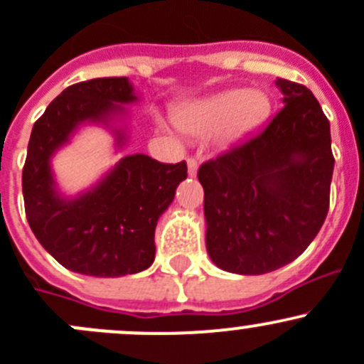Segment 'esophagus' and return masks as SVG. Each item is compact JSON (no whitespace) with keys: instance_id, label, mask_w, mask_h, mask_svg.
I'll return each mask as SVG.
<instances>
[{"instance_id":"34e87169","label":"esophagus","mask_w":364,"mask_h":364,"mask_svg":"<svg viewBox=\"0 0 364 364\" xmlns=\"http://www.w3.org/2000/svg\"><path fill=\"white\" fill-rule=\"evenodd\" d=\"M198 171V159L196 157H189L187 159V173H189V177H194Z\"/></svg>"}]
</instances>
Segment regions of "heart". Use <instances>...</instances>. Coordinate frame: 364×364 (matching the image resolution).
<instances>
[{
  "mask_svg": "<svg viewBox=\"0 0 364 364\" xmlns=\"http://www.w3.org/2000/svg\"><path fill=\"white\" fill-rule=\"evenodd\" d=\"M271 111V100L262 90H226L198 100L181 111L178 129L193 136L221 131L223 141H235L264 124Z\"/></svg>",
  "mask_w": 364,
  "mask_h": 364,
  "instance_id": "heart-1",
  "label": "heart"
}]
</instances>
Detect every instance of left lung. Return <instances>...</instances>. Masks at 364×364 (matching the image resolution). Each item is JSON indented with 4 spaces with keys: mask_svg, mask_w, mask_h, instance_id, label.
Segmentation results:
<instances>
[{
    "mask_svg": "<svg viewBox=\"0 0 364 364\" xmlns=\"http://www.w3.org/2000/svg\"><path fill=\"white\" fill-rule=\"evenodd\" d=\"M276 86L285 104L279 113L198 170L208 257L235 274H265L296 260L329 210V120L306 86L279 77Z\"/></svg>",
    "mask_w": 364,
    "mask_h": 364,
    "instance_id": "1",
    "label": "left lung"
}]
</instances>
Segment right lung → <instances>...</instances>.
<instances>
[{"label":"right lung","mask_w":364,"mask_h":364,"mask_svg":"<svg viewBox=\"0 0 364 364\" xmlns=\"http://www.w3.org/2000/svg\"><path fill=\"white\" fill-rule=\"evenodd\" d=\"M138 100L127 77H97L68 86L35 122L23 168L26 218L38 242L63 267L97 278L136 274L156 258L161 214L187 177L186 161L164 164L145 154L118 161L99 183L75 198L58 193L51 157L86 122L109 125ZM117 145L125 129H113Z\"/></svg>","instance_id":"obj_1"}]
</instances>
